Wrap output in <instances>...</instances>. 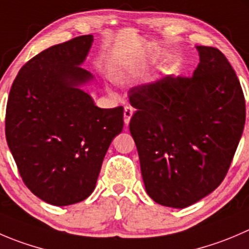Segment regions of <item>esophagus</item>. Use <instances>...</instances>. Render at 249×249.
Wrapping results in <instances>:
<instances>
[{
  "mask_svg": "<svg viewBox=\"0 0 249 249\" xmlns=\"http://www.w3.org/2000/svg\"><path fill=\"white\" fill-rule=\"evenodd\" d=\"M132 114H134V108L131 106H125L124 108V123L125 124H129L130 119H131Z\"/></svg>",
  "mask_w": 249,
  "mask_h": 249,
  "instance_id": "34e87169",
  "label": "esophagus"
}]
</instances>
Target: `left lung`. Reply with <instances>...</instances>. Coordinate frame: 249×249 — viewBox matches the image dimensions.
<instances>
[{"instance_id":"1","label":"left lung","mask_w":249,"mask_h":249,"mask_svg":"<svg viewBox=\"0 0 249 249\" xmlns=\"http://www.w3.org/2000/svg\"><path fill=\"white\" fill-rule=\"evenodd\" d=\"M192 76H165L129 91L130 132L148 196L186 208L223 182L246 123V101L221 51L198 46Z\"/></svg>"}]
</instances>
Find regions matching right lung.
<instances>
[{"label": "right lung", "mask_w": 249, "mask_h": 249, "mask_svg": "<svg viewBox=\"0 0 249 249\" xmlns=\"http://www.w3.org/2000/svg\"><path fill=\"white\" fill-rule=\"evenodd\" d=\"M92 35L52 46L28 60L12 84L6 139L21 180L35 196L69 206L95 190L102 161L124 126V108H98L78 88Z\"/></svg>", "instance_id": "1"}]
</instances>
